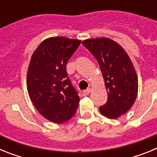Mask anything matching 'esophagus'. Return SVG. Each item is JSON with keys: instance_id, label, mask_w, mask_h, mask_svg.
Here are the masks:
<instances>
[{"instance_id": "1", "label": "esophagus", "mask_w": 157, "mask_h": 157, "mask_svg": "<svg viewBox=\"0 0 157 157\" xmlns=\"http://www.w3.org/2000/svg\"><path fill=\"white\" fill-rule=\"evenodd\" d=\"M90 91H91V89H90V88L86 89V90H83V92H82L83 95H84V96H87V95H89V94H90Z\"/></svg>"}]
</instances>
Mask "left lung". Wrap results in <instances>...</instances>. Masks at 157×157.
Here are the masks:
<instances>
[{"label":"left lung","instance_id":"left-lung-1","mask_svg":"<svg viewBox=\"0 0 157 157\" xmlns=\"http://www.w3.org/2000/svg\"><path fill=\"white\" fill-rule=\"evenodd\" d=\"M82 45L97 59L103 75L108 101L100 112L109 119H117L137 98L138 75L133 63L123 47L108 37L84 40Z\"/></svg>","mask_w":157,"mask_h":157}]
</instances>
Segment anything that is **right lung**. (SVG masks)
Returning <instances> with one entry per match:
<instances>
[{"label":"right lung","mask_w":157,"mask_h":157,"mask_svg":"<svg viewBox=\"0 0 157 157\" xmlns=\"http://www.w3.org/2000/svg\"><path fill=\"white\" fill-rule=\"evenodd\" d=\"M80 43V40L68 37H48L37 46L29 63V97L37 112L55 123L70 120L79 104L66 66Z\"/></svg>","instance_id":"1"}]
</instances>
